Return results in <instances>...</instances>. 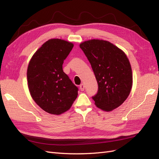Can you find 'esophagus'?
I'll return each instance as SVG.
<instances>
[{"label":"esophagus","mask_w":159,"mask_h":159,"mask_svg":"<svg viewBox=\"0 0 159 159\" xmlns=\"http://www.w3.org/2000/svg\"><path fill=\"white\" fill-rule=\"evenodd\" d=\"M80 89L81 91H84V89H85V85L83 83L80 85Z\"/></svg>","instance_id":"esophagus-1"}]
</instances>
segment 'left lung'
Instances as JSON below:
<instances>
[{
    "label": "left lung",
    "instance_id": "1",
    "mask_svg": "<svg viewBox=\"0 0 159 159\" xmlns=\"http://www.w3.org/2000/svg\"><path fill=\"white\" fill-rule=\"evenodd\" d=\"M92 66L98 85L92 97L96 106L107 112L120 107L129 96L133 73L123 50L106 40L90 39L80 44Z\"/></svg>",
    "mask_w": 159,
    "mask_h": 159
}]
</instances>
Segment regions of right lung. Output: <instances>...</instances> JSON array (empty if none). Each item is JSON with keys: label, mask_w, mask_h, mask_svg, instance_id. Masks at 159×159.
<instances>
[{"label": "right lung", "mask_w": 159, "mask_h": 159, "mask_svg": "<svg viewBox=\"0 0 159 159\" xmlns=\"http://www.w3.org/2000/svg\"><path fill=\"white\" fill-rule=\"evenodd\" d=\"M74 44L61 39L43 43L31 57L27 68L29 92L46 112L61 115L69 110L78 96V87L63 72V61Z\"/></svg>", "instance_id": "obj_1"}]
</instances>
